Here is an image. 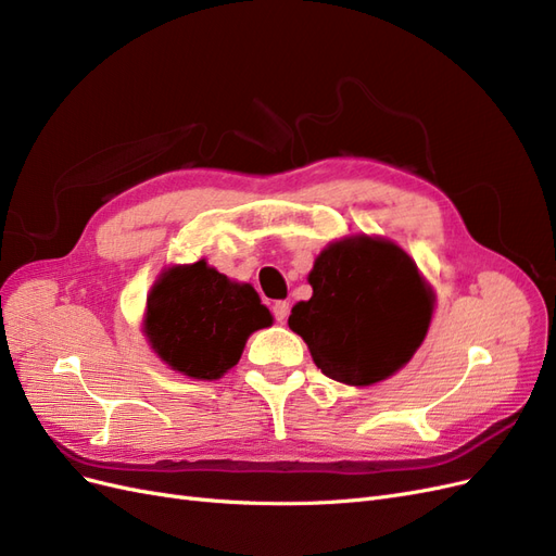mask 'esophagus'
Wrapping results in <instances>:
<instances>
[{
    "instance_id": "esophagus-1",
    "label": "esophagus",
    "mask_w": 556,
    "mask_h": 556,
    "mask_svg": "<svg viewBox=\"0 0 556 556\" xmlns=\"http://www.w3.org/2000/svg\"><path fill=\"white\" fill-rule=\"evenodd\" d=\"M274 315H276L278 323L282 325L285 319H288V315H290V301H276V304H274Z\"/></svg>"
}]
</instances>
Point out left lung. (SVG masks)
I'll use <instances>...</instances> for the list:
<instances>
[{
	"mask_svg": "<svg viewBox=\"0 0 556 556\" xmlns=\"http://www.w3.org/2000/svg\"><path fill=\"white\" fill-rule=\"evenodd\" d=\"M313 296L288 325L327 378L366 387L394 376L427 339L435 294L406 250L390 239L331 241L308 274Z\"/></svg>",
	"mask_w": 556,
	"mask_h": 556,
	"instance_id": "left-lung-1",
	"label": "left lung"
}]
</instances>
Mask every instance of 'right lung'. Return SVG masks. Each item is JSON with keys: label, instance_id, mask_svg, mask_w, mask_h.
I'll return each instance as SVG.
<instances>
[{"label": "right lung", "instance_id": "right-lung-1", "mask_svg": "<svg viewBox=\"0 0 556 556\" xmlns=\"http://www.w3.org/2000/svg\"><path fill=\"white\" fill-rule=\"evenodd\" d=\"M274 315L250 282L231 280L206 260L166 266L146 299L141 331L150 350L194 380H217L237 366L245 341Z\"/></svg>", "mask_w": 556, "mask_h": 556}]
</instances>
